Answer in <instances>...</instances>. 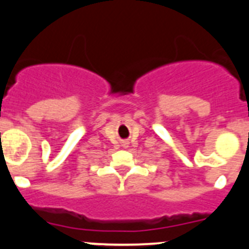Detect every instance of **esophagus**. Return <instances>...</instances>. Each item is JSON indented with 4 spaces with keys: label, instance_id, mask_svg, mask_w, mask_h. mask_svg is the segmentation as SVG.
I'll return each instance as SVG.
<instances>
[{
    "label": "esophagus",
    "instance_id": "obj_1",
    "mask_svg": "<svg viewBox=\"0 0 249 249\" xmlns=\"http://www.w3.org/2000/svg\"><path fill=\"white\" fill-rule=\"evenodd\" d=\"M127 144L128 143H123V147H127Z\"/></svg>",
    "mask_w": 249,
    "mask_h": 249
}]
</instances>
